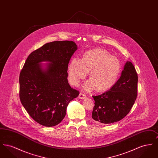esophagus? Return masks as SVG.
Masks as SVG:
<instances>
[{
	"instance_id": "1",
	"label": "esophagus",
	"mask_w": 158,
	"mask_h": 158,
	"mask_svg": "<svg viewBox=\"0 0 158 158\" xmlns=\"http://www.w3.org/2000/svg\"><path fill=\"white\" fill-rule=\"evenodd\" d=\"M78 97H79V98H80V99H83V98H85L86 97V95L85 94L81 92V93L79 94Z\"/></svg>"
}]
</instances>
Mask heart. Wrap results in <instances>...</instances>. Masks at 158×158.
Returning <instances> with one entry per match:
<instances>
[{
	"label": "heart",
	"instance_id": "heart-1",
	"mask_svg": "<svg viewBox=\"0 0 158 158\" xmlns=\"http://www.w3.org/2000/svg\"><path fill=\"white\" fill-rule=\"evenodd\" d=\"M118 59L110 56L102 48H95L83 54L81 60L73 59L68 68L69 79L71 83L77 86L90 71V80L85 85L86 90L97 88L99 91L111 88L117 82L120 72Z\"/></svg>",
	"mask_w": 158,
	"mask_h": 158
}]
</instances>
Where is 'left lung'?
<instances>
[{
	"label": "left lung",
	"mask_w": 158,
	"mask_h": 158,
	"mask_svg": "<svg viewBox=\"0 0 158 158\" xmlns=\"http://www.w3.org/2000/svg\"><path fill=\"white\" fill-rule=\"evenodd\" d=\"M138 76L133 63L127 61L117 82L108 91L92 96L95 105L92 118L97 123L111 124L124 118L137 96Z\"/></svg>",
	"instance_id": "8db88e82"
}]
</instances>
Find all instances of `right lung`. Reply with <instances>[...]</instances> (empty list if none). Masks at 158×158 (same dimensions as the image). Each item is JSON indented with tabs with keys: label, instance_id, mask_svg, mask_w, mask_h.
<instances>
[{
	"label": "right lung",
	"instance_id": "add662e5",
	"mask_svg": "<svg viewBox=\"0 0 158 158\" xmlns=\"http://www.w3.org/2000/svg\"><path fill=\"white\" fill-rule=\"evenodd\" d=\"M72 41L47 43L32 52L19 75V98L31 117L45 127L59 124L69 102L79 92L68 83V64L77 50ZM47 60L45 71L39 63Z\"/></svg>",
	"mask_w": 158,
	"mask_h": 158
}]
</instances>
